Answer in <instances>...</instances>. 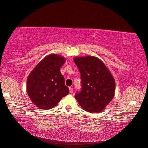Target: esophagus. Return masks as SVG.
I'll return each instance as SVG.
<instances>
[{
  "instance_id": "obj_1",
  "label": "esophagus",
  "mask_w": 148,
  "mask_h": 148,
  "mask_svg": "<svg viewBox=\"0 0 148 148\" xmlns=\"http://www.w3.org/2000/svg\"><path fill=\"white\" fill-rule=\"evenodd\" d=\"M69 92H70V94H73V89L71 87H69Z\"/></svg>"
}]
</instances>
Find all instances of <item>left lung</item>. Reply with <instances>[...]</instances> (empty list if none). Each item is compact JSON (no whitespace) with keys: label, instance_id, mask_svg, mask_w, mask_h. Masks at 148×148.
<instances>
[{"label":"left lung","instance_id":"left-lung-1","mask_svg":"<svg viewBox=\"0 0 148 148\" xmlns=\"http://www.w3.org/2000/svg\"><path fill=\"white\" fill-rule=\"evenodd\" d=\"M74 62L81 77V90L75 97L87 112H101L113 99L114 79L104 63L96 57H77Z\"/></svg>","mask_w":148,"mask_h":148}]
</instances>
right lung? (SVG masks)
Instances as JSON below:
<instances>
[{
    "instance_id": "add662e5",
    "label": "right lung",
    "mask_w": 148,
    "mask_h": 148,
    "mask_svg": "<svg viewBox=\"0 0 148 148\" xmlns=\"http://www.w3.org/2000/svg\"><path fill=\"white\" fill-rule=\"evenodd\" d=\"M65 59L58 54L46 56L30 73L27 79V93L32 101L41 109L53 108L69 94L68 87L60 73Z\"/></svg>"
}]
</instances>
